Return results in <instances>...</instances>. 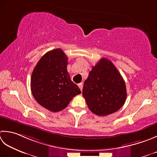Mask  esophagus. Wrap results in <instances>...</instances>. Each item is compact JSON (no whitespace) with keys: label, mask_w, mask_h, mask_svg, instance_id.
Here are the masks:
<instances>
[{"label":"esophagus","mask_w":157,"mask_h":157,"mask_svg":"<svg viewBox=\"0 0 157 157\" xmlns=\"http://www.w3.org/2000/svg\"><path fill=\"white\" fill-rule=\"evenodd\" d=\"M78 86H79V88H80V90H82V88H83V84H82V83H80V84H78Z\"/></svg>","instance_id":"34e87169"}]
</instances>
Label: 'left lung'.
Masks as SVG:
<instances>
[{
    "label": "left lung",
    "mask_w": 157,
    "mask_h": 157,
    "mask_svg": "<svg viewBox=\"0 0 157 157\" xmlns=\"http://www.w3.org/2000/svg\"><path fill=\"white\" fill-rule=\"evenodd\" d=\"M82 94L89 109L97 116H104L121 108L126 101L127 89L114 64L103 58L89 73Z\"/></svg>",
    "instance_id": "1"
}]
</instances>
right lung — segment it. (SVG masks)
<instances>
[{"mask_svg": "<svg viewBox=\"0 0 157 157\" xmlns=\"http://www.w3.org/2000/svg\"><path fill=\"white\" fill-rule=\"evenodd\" d=\"M68 58L61 49L45 54L33 69L30 88L37 103L52 112L67 107L80 89L71 80L67 71Z\"/></svg>", "mask_w": 157, "mask_h": 157, "instance_id": "right-lung-1", "label": "right lung"}]
</instances>
